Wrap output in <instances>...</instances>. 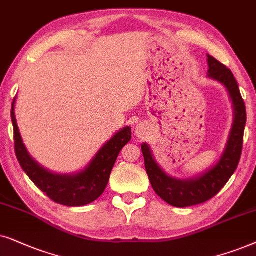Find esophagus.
<instances>
[{
  "label": "esophagus",
  "instance_id": "34e87169",
  "mask_svg": "<svg viewBox=\"0 0 256 256\" xmlns=\"http://www.w3.org/2000/svg\"><path fill=\"white\" fill-rule=\"evenodd\" d=\"M134 132L139 138H142L146 134H148V126L144 124H138L137 126H136Z\"/></svg>",
  "mask_w": 256,
  "mask_h": 256
}]
</instances>
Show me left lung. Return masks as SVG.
<instances>
[{"label":"left lung","instance_id":"8db88e82","mask_svg":"<svg viewBox=\"0 0 256 256\" xmlns=\"http://www.w3.org/2000/svg\"><path fill=\"white\" fill-rule=\"evenodd\" d=\"M208 57V76L222 83L230 92L234 105V124L227 148L213 168L192 180H176L168 176L153 159L148 144L142 145L145 168L154 192L164 202L174 207H188L204 204L212 199L226 185L239 165L246 126V105L241 97L239 85L234 74L226 66L212 56Z\"/></svg>","mask_w":256,"mask_h":256}]
</instances>
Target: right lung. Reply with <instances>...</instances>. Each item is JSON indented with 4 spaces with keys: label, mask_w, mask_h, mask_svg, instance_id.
Here are the masks:
<instances>
[{
    "label": "right lung",
    "mask_w": 256,
    "mask_h": 256,
    "mask_svg": "<svg viewBox=\"0 0 256 256\" xmlns=\"http://www.w3.org/2000/svg\"><path fill=\"white\" fill-rule=\"evenodd\" d=\"M14 106L15 98L12 105L15 153L20 165L32 182L54 202L64 206H84L97 200L106 188L119 152L131 140V128H125L116 134L100 150L85 171L76 176H57L40 168L28 154L17 128Z\"/></svg>",
    "instance_id": "add662e5"
}]
</instances>
